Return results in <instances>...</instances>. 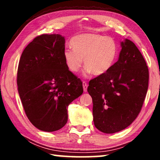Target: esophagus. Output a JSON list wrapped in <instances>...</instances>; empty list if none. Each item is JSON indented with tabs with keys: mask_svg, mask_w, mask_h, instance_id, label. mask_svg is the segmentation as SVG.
<instances>
[{
	"mask_svg": "<svg viewBox=\"0 0 160 160\" xmlns=\"http://www.w3.org/2000/svg\"><path fill=\"white\" fill-rule=\"evenodd\" d=\"M82 86H83L84 92H86L88 91V84H87V82H85V81H84V82H82Z\"/></svg>",
	"mask_w": 160,
	"mask_h": 160,
	"instance_id": "1",
	"label": "esophagus"
}]
</instances>
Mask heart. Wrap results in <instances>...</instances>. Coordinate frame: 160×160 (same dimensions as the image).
<instances>
[{"label": "heart", "mask_w": 160, "mask_h": 160, "mask_svg": "<svg viewBox=\"0 0 160 160\" xmlns=\"http://www.w3.org/2000/svg\"><path fill=\"white\" fill-rule=\"evenodd\" d=\"M73 48L64 50L63 57L70 71L76 72L85 63L84 74L100 76L112 68L117 57V46L109 37L85 33L77 35L70 41Z\"/></svg>", "instance_id": "1"}]
</instances>
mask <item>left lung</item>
Returning a JSON list of instances; mask_svg holds the SVG:
<instances>
[{"instance_id": "left-lung-1", "label": "left lung", "mask_w": 160, "mask_h": 160, "mask_svg": "<svg viewBox=\"0 0 160 160\" xmlns=\"http://www.w3.org/2000/svg\"><path fill=\"white\" fill-rule=\"evenodd\" d=\"M118 61L106 73L91 80L93 121L99 131L114 133L133 122L141 110L148 88V68L131 40L121 42Z\"/></svg>"}]
</instances>
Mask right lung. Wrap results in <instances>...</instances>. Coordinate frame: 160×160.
Listing matches in <instances>:
<instances>
[{
  "instance_id": "obj_1",
  "label": "right lung",
  "mask_w": 160,
  "mask_h": 160,
  "mask_svg": "<svg viewBox=\"0 0 160 160\" xmlns=\"http://www.w3.org/2000/svg\"><path fill=\"white\" fill-rule=\"evenodd\" d=\"M65 38L42 34L24 49L18 69L19 95L37 128L58 131L68 121V107L83 92L82 82L64 60Z\"/></svg>"
}]
</instances>
